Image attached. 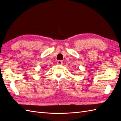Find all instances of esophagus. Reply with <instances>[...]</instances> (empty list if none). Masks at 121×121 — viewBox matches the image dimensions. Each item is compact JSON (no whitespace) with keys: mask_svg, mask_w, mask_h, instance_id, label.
Instances as JSON below:
<instances>
[{"mask_svg":"<svg viewBox=\"0 0 121 121\" xmlns=\"http://www.w3.org/2000/svg\"><path fill=\"white\" fill-rule=\"evenodd\" d=\"M57 64L58 65H63V61H62L61 60H59L57 61Z\"/></svg>","mask_w":121,"mask_h":121,"instance_id":"obj_1","label":"esophagus"}]
</instances>
